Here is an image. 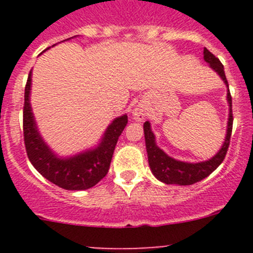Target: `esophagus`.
Here are the masks:
<instances>
[{"mask_svg":"<svg viewBox=\"0 0 253 253\" xmlns=\"http://www.w3.org/2000/svg\"><path fill=\"white\" fill-rule=\"evenodd\" d=\"M132 116H133V119L136 120V121H143V120L145 119L144 109L141 108V106L133 109V111H132Z\"/></svg>","mask_w":253,"mask_h":253,"instance_id":"1","label":"esophagus"}]
</instances>
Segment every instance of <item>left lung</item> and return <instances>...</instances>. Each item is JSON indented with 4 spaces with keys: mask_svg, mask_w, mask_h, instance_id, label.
Instances as JSON below:
<instances>
[{
    "mask_svg": "<svg viewBox=\"0 0 253 253\" xmlns=\"http://www.w3.org/2000/svg\"><path fill=\"white\" fill-rule=\"evenodd\" d=\"M203 58L209 65V67L221 78L224 84L228 88L226 93V100L229 105V116H228V126H226V134L224 138L223 145L220 149L215 153L214 157L211 159L205 160L200 163H187L181 162V160L174 159L172 157L168 155L162 148L158 147L155 134L153 133L150 122L145 121L143 125L144 129V139L145 148H147L148 163H149L150 170L153 175L162 182L167 185H180L187 186L193 185L195 182L203 180L207 177L221 164V162L225 158L226 152H228L229 143H230L231 131H233V110H231V95L229 91V84L226 81L225 73H224V66L221 65L220 61L215 57L211 52L205 47L203 50Z\"/></svg>",
    "mask_w": 253,
    "mask_h": 253,
    "instance_id": "obj_1",
    "label": "left lung"
}]
</instances>
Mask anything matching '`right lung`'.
I'll list each match as a JSON object with an SVG mask.
<instances>
[{
    "label": "right lung",
    "mask_w": 253,
    "mask_h": 253,
    "mask_svg": "<svg viewBox=\"0 0 253 253\" xmlns=\"http://www.w3.org/2000/svg\"><path fill=\"white\" fill-rule=\"evenodd\" d=\"M76 37L68 38L66 40H71ZM48 48L50 47L46 50ZM32 72L33 71H30L25 85L23 110L24 143L30 163L46 180L61 188L82 191L93 187L108 174L116 143L128 121L127 115L124 114L112 120L95 147L70 157H60L48 147L38 128L30 105Z\"/></svg>",
    "instance_id": "obj_1"
}]
</instances>
